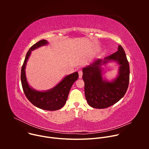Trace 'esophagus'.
Instances as JSON below:
<instances>
[{
	"label": "esophagus",
	"mask_w": 149,
	"mask_h": 149,
	"mask_svg": "<svg viewBox=\"0 0 149 149\" xmlns=\"http://www.w3.org/2000/svg\"><path fill=\"white\" fill-rule=\"evenodd\" d=\"M78 74H79V78H81L82 76V71L81 70H79L78 71Z\"/></svg>",
	"instance_id": "obj_1"
}]
</instances>
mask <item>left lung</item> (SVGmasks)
I'll list each match as a JSON object with an SVG mask.
<instances>
[{"instance_id":"obj_1","label":"left lung","mask_w":149,"mask_h":149,"mask_svg":"<svg viewBox=\"0 0 149 149\" xmlns=\"http://www.w3.org/2000/svg\"><path fill=\"white\" fill-rule=\"evenodd\" d=\"M104 59V63L108 60L116 61L120 65L119 75L113 82L103 80L100 68L101 59L82 70L86 98L89 105L94 109H105L114 105L124 97L129 87V63L123 47L119 45L116 52Z\"/></svg>"}]
</instances>
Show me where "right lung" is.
<instances>
[{
	"label": "right lung",
	"mask_w": 149,
	"mask_h": 149,
	"mask_svg": "<svg viewBox=\"0 0 149 149\" xmlns=\"http://www.w3.org/2000/svg\"><path fill=\"white\" fill-rule=\"evenodd\" d=\"M48 44L42 39L32 45L28 51L21 69V83L25 96L28 100L36 107L45 110L55 111L63 107L65 105L70 89L74 82L78 78V73L75 72L66 76L56 86L52 89L45 91H37L32 89L28 85L25 76V66L26 62L32 50Z\"/></svg>",
	"instance_id": "obj_1"
}]
</instances>
